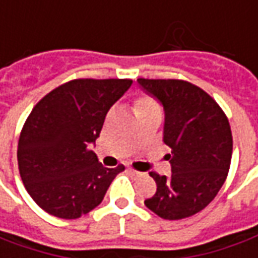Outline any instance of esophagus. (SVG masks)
<instances>
[{
  "label": "esophagus",
  "instance_id": "1",
  "mask_svg": "<svg viewBox=\"0 0 258 258\" xmlns=\"http://www.w3.org/2000/svg\"><path fill=\"white\" fill-rule=\"evenodd\" d=\"M130 173H131L133 176H143V172H138L136 169H130Z\"/></svg>",
  "mask_w": 258,
  "mask_h": 258
}]
</instances>
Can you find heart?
Wrapping results in <instances>:
<instances>
[{
  "label": "heart",
  "instance_id": "heart-1",
  "mask_svg": "<svg viewBox=\"0 0 258 258\" xmlns=\"http://www.w3.org/2000/svg\"><path fill=\"white\" fill-rule=\"evenodd\" d=\"M151 110H159L158 103L150 96H138L134 100V111L136 114L145 113V111H151Z\"/></svg>",
  "mask_w": 258,
  "mask_h": 258
}]
</instances>
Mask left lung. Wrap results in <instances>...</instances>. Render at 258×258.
<instances>
[{"mask_svg":"<svg viewBox=\"0 0 258 258\" xmlns=\"http://www.w3.org/2000/svg\"><path fill=\"white\" fill-rule=\"evenodd\" d=\"M165 111L164 143L171 148L169 176L151 172L155 195L145 206L166 220L194 216L209 205L227 178L233 151L223 110L201 87L178 79H138Z\"/></svg>","mask_w":258,"mask_h":258,"instance_id":"8db88e82","label":"left lung"}]
</instances>
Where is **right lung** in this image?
<instances>
[{
  "label": "right lung",
  "mask_w": 258,
  "mask_h": 258,
  "mask_svg": "<svg viewBox=\"0 0 258 258\" xmlns=\"http://www.w3.org/2000/svg\"><path fill=\"white\" fill-rule=\"evenodd\" d=\"M133 85L130 79H76L33 107L18 141L21 179L49 215L78 219L99 206L125 168H106L90 150L107 111Z\"/></svg>",
  "instance_id": "right-lung-1"
}]
</instances>
